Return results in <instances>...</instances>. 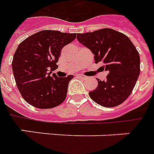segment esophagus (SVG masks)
Listing matches in <instances>:
<instances>
[{"mask_svg": "<svg viewBox=\"0 0 154 154\" xmlns=\"http://www.w3.org/2000/svg\"><path fill=\"white\" fill-rule=\"evenodd\" d=\"M79 75V77H81V78H83V79H86L87 78V76L84 75Z\"/></svg>", "mask_w": 154, "mask_h": 154, "instance_id": "esophagus-1", "label": "esophagus"}]
</instances>
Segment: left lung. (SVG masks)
Segmentation results:
<instances>
[{
  "instance_id": "8db88e82",
  "label": "left lung",
  "mask_w": 154,
  "mask_h": 154,
  "mask_svg": "<svg viewBox=\"0 0 154 154\" xmlns=\"http://www.w3.org/2000/svg\"><path fill=\"white\" fill-rule=\"evenodd\" d=\"M77 40L92 51L95 63H103L105 70L109 71L106 80L98 79L97 88L89 92L91 99L108 108L124 102L140 72V55L130 39L115 30L104 28L78 33Z\"/></svg>"
}]
</instances>
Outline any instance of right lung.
Here are the masks:
<instances>
[{"instance_id":"add662e5","label":"right lung","mask_w":154,"mask_h":154,"mask_svg":"<svg viewBox=\"0 0 154 154\" xmlns=\"http://www.w3.org/2000/svg\"><path fill=\"white\" fill-rule=\"evenodd\" d=\"M75 38L76 33L44 30L19 44L13 57V73L22 97L31 106L52 109L65 100L74 76L58 78L52 72L58 67L62 48Z\"/></svg>"}]
</instances>
